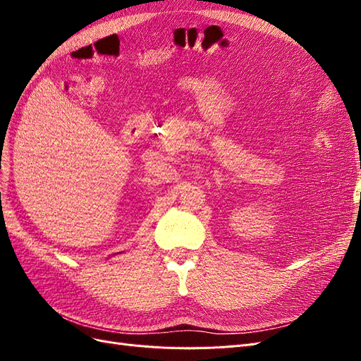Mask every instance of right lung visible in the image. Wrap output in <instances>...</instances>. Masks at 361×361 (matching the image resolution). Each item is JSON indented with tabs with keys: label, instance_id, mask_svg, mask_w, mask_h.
<instances>
[{
	"label": "right lung",
	"instance_id": "obj_1",
	"mask_svg": "<svg viewBox=\"0 0 361 361\" xmlns=\"http://www.w3.org/2000/svg\"><path fill=\"white\" fill-rule=\"evenodd\" d=\"M120 253H122V251H118V253H114V256H116V255H120Z\"/></svg>",
	"mask_w": 361,
	"mask_h": 361
}]
</instances>
